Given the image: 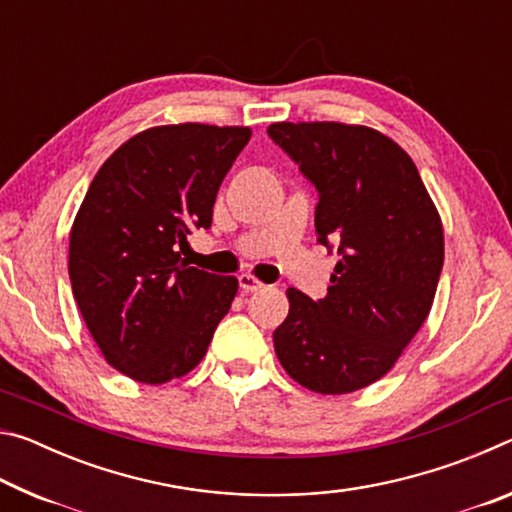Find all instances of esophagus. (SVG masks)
<instances>
[{
    "label": "esophagus",
    "instance_id": "1",
    "mask_svg": "<svg viewBox=\"0 0 512 512\" xmlns=\"http://www.w3.org/2000/svg\"><path fill=\"white\" fill-rule=\"evenodd\" d=\"M239 287H241V291H244V293H255V291L262 289L264 284L259 282L255 275H250V273H241V275H239Z\"/></svg>",
    "mask_w": 512,
    "mask_h": 512
}]
</instances>
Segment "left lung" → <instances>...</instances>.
<instances>
[{
	"instance_id": "1",
	"label": "left lung",
	"mask_w": 512,
	"mask_h": 512,
	"mask_svg": "<svg viewBox=\"0 0 512 512\" xmlns=\"http://www.w3.org/2000/svg\"><path fill=\"white\" fill-rule=\"evenodd\" d=\"M268 137L318 192L316 235L339 255L327 296L289 289L273 332L300 386L352 393L384 377L427 320L443 271V223L413 160L366 126L271 124Z\"/></svg>"
}]
</instances>
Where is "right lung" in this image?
<instances>
[{
    "label": "right lung",
    "mask_w": 512,
    "mask_h": 512,
    "mask_svg": "<svg viewBox=\"0 0 512 512\" xmlns=\"http://www.w3.org/2000/svg\"><path fill=\"white\" fill-rule=\"evenodd\" d=\"M250 128L178 124L135 135L103 162L69 235L74 300L112 368L142 384L187 375L237 296V277L189 266Z\"/></svg>",
    "instance_id": "right-lung-1"
}]
</instances>
